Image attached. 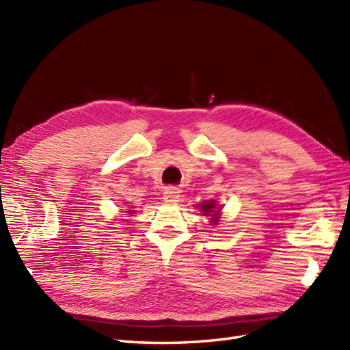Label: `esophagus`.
Here are the masks:
<instances>
[{
	"label": "esophagus",
	"mask_w": 350,
	"mask_h": 350,
	"mask_svg": "<svg viewBox=\"0 0 350 350\" xmlns=\"http://www.w3.org/2000/svg\"><path fill=\"white\" fill-rule=\"evenodd\" d=\"M179 200H180V194L176 188H168V189H165V192H163V202L177 203Z\"/></svg>",
	"instance_id": "esophagus-1"
}]
</instances>
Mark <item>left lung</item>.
Here are the masks:
<instances>
[{
  "label": "left lung",
  "instance_id": "1",
  "mask_svg": "<svg viewBox=\"0 0 350 350\" xmlns=\"http://www.w3.org/2000/svg\"><path fill=\"white\" fill-rule=\"evenodd\" d=\"M198 209L202 211V215H204V217H211V222L212 224H217L218 222V218H219V212H221V207H218L217 202L215 200H212V202H204L202 204H197Z\"/></svg>",
  "mask_w": 350,
  "mask_h": 350
}]
</instances>
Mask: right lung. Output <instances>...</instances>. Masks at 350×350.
<instances>
[{
	"label": "right lung",
	"mask_w": 350,
	"mask_h": 350,
	"mask_svg": "<svg viewBox=\"0 0 350 350\" xmlns=\"http://www.w3.org/2000/svg\"><path fill=\"white\" fill-rule=\"evenodd\" d=\"M132 212H133V211H129V212H128V213H132Z\"/></svg>",
	"instance_id": "obj_1"
}]
</instances>
